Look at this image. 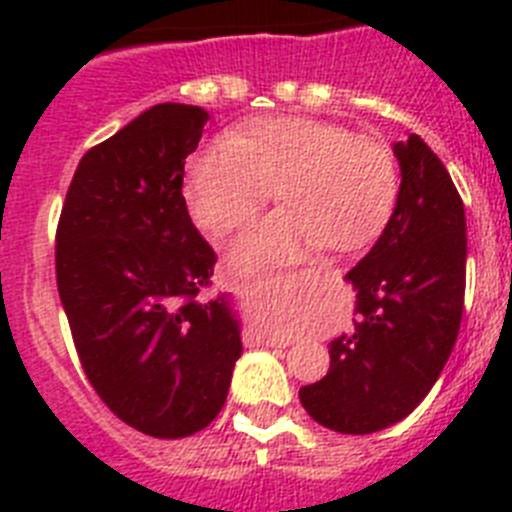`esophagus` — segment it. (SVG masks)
<instances>
[{
  "label": "esophagus",
  "instance_id": "esophagus-1",
  "mask_svg": "<svg viewBox=\"0 0 512 512\" xmlns=\"http://www.w3.org/2000/svg\"><path fill=\"white\" fill-rule=\"evenodd\" d=\"M259 338L266 343V346H279V348H287L289 343H292V341H289V338H284V336H271V333H269V336H259Z\"/></svg>",
  "mask_w": 512,
  "mask_h": 512
}]
</instances>
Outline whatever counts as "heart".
Instances as JSON below:
<instances>
[{"label":"heart","instance_id":"obj_1","mask_svg":"<svg viewBox=\"0 0 512 512\" xmlns=\"http://www.w3.org/2000/svg\"><path fill=\"white\" fill-rule=\"evenodd\" d=\"M271 189L282 210L233 248L248 269L292 264L318 246H369L395 210L400 171L374 138L312 117H264L194 153L184 179L189 212L212 235L251 223Z\"/></svg>","mask_w":512,"mask_h":512}]
</instances>
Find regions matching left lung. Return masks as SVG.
I'll return each instance as SVG.
<instances>
[{"label":"left lung","instance_id":"1","mask_svg":"<svg viewBox=\"0 0 512 512\" xmlns=\"http://www.w3.org/2000/svg\"><path fill=\"white\" fill-rule=\"evenodd\" d=\"M392 151L402 176L395 212L346 274L356 289L354 333L328 343V374L300 390L312 420L354 436L390 428L418 408L449 361L464 310V202L420 135Z\"/></svg>","mask_w":512,"mask_h":512}]
</instances>
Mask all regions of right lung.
<instances>
[{"mask_svg": "<svg viewBox=\"0 0 512 512\" xmlns=\"http://www.w3.org/2000/svg\"><path fill=\"white\" fill-rule=\"evenodd\" d=\"M207 120L194 104L140 112L84 153L58 220V295L81 366L104 405L153 438L207 428L243 354L233 300L200 297L215 251L182 194Z\"/></svg>", "mask_w": 512, "mask_h": 512, "instance_id": "1", "label": "right lung"}]
</instances>
